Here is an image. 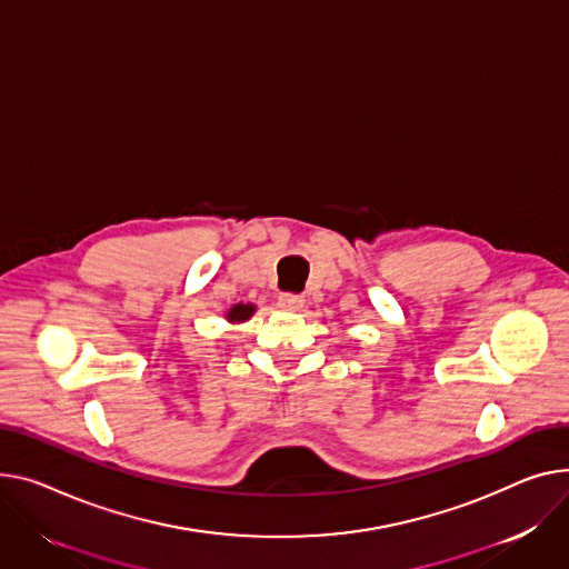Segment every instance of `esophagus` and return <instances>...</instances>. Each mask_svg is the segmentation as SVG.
Here are the masks:
<instances>
[{"label":"esophagus","instance_id":"esophagus-1","mask_svg":"<svg viewBox=\"0 0 569 569\" xmlns=\"http://www.w3.org/2000/svg\"><path fill=\"white\" fill-rule=\"evenodd\" d=\"M279 307L283 311H299L301 307H305V299H301V295H295V292H281L279 295Z\"/></svg>","mask_w":569,"mask_h":569}]
</instances>
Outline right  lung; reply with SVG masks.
<instances>
[{
    "label": "right lung",
    "mask_w": 569,
    "mask_h": 569,
    "mask_svg": "<svg viewBox=\"0 0 569 569\" xmlns=\"http://www.w3.org/2000/svg\"><path fill=\"white\" fill-rule=\"evenodd\" d=\"M251 313H253V307H251V305H236V307L229 311V320H231V322H242V320H247Z\"/></svg>",
    "instance_id": "1"
}]
</instances>
